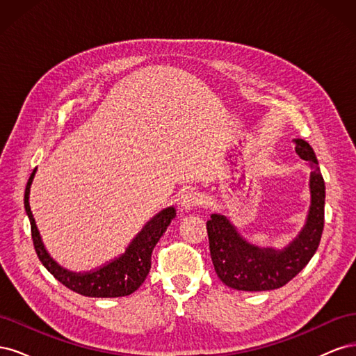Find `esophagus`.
I'll return each instance as SVG.
<instances>
[{"mask_svg":"<svg viewBox=\"0 0 356 356\" xmlns=\"http://www.w3.org/2000/svg\"><path fill=\"white\" fill-rule=\"evenodd\" d=\"M200 204H202V196H200V193H197L196 190H187L182 193L181 207L186 211L196 209L197 207H200Z\"/></svg>","mask_w":356,"mask_h":356,"instance_id":"obj_1","label":"esophagus"}]
</instances>
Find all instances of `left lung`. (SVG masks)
<instances>
[{
	"instance_id": "left-lung-1",
	"label": "left lung",
	"mask_w": 356,
	"mask_h": 356,
	"mask_svg": "<svg viewBox=\"0 0 356 356\" xmlns=\"http://www.w3.org/2000/svg\"><path fill=\"white\" fill-rule=\"evenodd\" d=\"M297 154L309 161L312 204L307 222L298 238L285 250L260 248L246 243L230 221L220 213L207 222L211 258L218 277L239 291H268L281 288L297 276L316 252L324 230L325 182L314 148L305 139H296Z\"/></svg>"
}]
</instances>
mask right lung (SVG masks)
I'll return each mask as SVG.
<instances>
[{
	"label": "right lung",
	"mask_w": 356,
	"mask_h": 356,
	"mask_svg": "<svg viewBox=\"0 0 356 356\" xmlns=\"http://www.w3.org/2000/svg\"><path fill=\"white\" fill-rule=\"evenodd\" d=\"M34 175L35 169L32 170V174L28 179L24 202L31 222L32 243H34L35 252L42 266H44L62 285H65L67 288L72 289L74 293H79L86 297L108 298L124 297L135 293V291L143 285L149 268H152V252L156 243L161 238V234L165 233L166 227L170 224V221L175 218V209L170 207L159 212L156 217L152 221H148L145 227L138 233L132 243L129 245L126 252L122 257H118L113 263L106 264L90 273H72L65 270V268H62L59 264L51 260L40 239L37 225L29 208V188L32 184V179H34Z\"/></svg>",
	"instance_id": "obj_1"
}]
</instances>
